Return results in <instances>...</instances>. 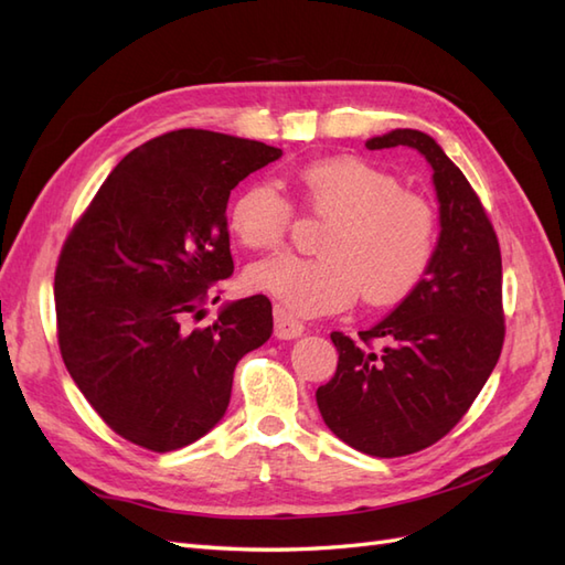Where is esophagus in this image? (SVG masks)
Here are the masks:
<instances>
[{
  "instance_id": "34e87169",
  "label": "esophagus",
  "mask_w": 565,
  "mask_h": 565,
  "mask_svg": "<svg viewBox=\"0 0 565 565\" xmlns=\"http://www.w3.org/2000/svg\"><path fill=\"white\" fill-rule=\"evenodd\" d=\"M306 332L303 322H298L296 318H291L284 308L274 306V334L277 339H296Z\"/></svg>"
}]
</instances>
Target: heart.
I'll return each mask as SVG.
<instances>
[{"mask_svg": "<svg viewBox=\"0 0 565 565\" xmlns=\"http://www.w3.org/2000/svg\"><path fill=\"white\" fill-rule=\"evenodd\" d=\"M298 190L315 214L332 218L318 259L279 255L255 262L245 284L294 315L315 318L349 308L361 298L390 306L426 277L438 245L433 206L402 182L356 156L315 161L296 173ZM228 223L253 250H277L291 226V206L269 182H253L231 202Z\"/></svg>", "mask_w": 565, "mask_h": 565, "instance_id": "1", "label": "heart"}]
</instances>
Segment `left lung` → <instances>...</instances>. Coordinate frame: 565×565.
Here are the masks:
<instances>
[{
    "instance_id": "obj_1",
    "label": "left lung",
    "mask_w": 565,
    "mask_h": 565,
    "mask_svg": "<svg viewBox=\"0 0 565 565\" xmlns=\"http://www.w3.org/2000/svg\"><path fill=\"white\" fill-rule=\"evenodd\" d=\"M371 151L409 147L428 161L440 235L426 277L359 339L332 332L337 373L318 387V409L339 440L373 457L428 448L467 414L503 349V267L477 192L438 141L392 129Z\"/></svg>"
}]
</instances>
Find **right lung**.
Returning <instances> with one entry per match:
<instances>
[{
	"label": "right lung",
	"mask_w": 565,
	"mask_h": 565,
	"mask_svg": "<svg viewBox=\"0 0 565 565\" xmlns=\"http://www.w3.org/2000/svg\"><path fill=\"white\" fill-rule=\"evenodd\" d=\"M277 159L253 139L168 132L129 151L72 228L55 271L60 351L125 440L153 452L200 440L226 414L235 363L271 337L267 296L226 303L204 330L182 322L233 274L231 190Z\"/></svg>",
	"instance_id": "obj_1"
}]
</instances>
